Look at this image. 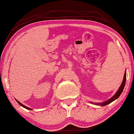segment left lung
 <instances>
[{"instance_id": "left-lung-1", "label": "left lung", "mask_w": 134, "mask_h": 134, "mask_svg": "<svg viewBox=\"0 0 134 134\" xmlns=\"http://www.w3.org/2000/svg\"><path fill=\"white\" fill-rule=\"evenodd\" d=\"M125 82H126V72H125V74H124V77H123V82H122L121 86H120V88L118 89V90L117 91V92L116 93L115 95H114V96L113 97H111L110 98L109 100H107L106 102H103V103H100V104H97V105H102V106H104V105H108V104H110L111 102H113L114 100H115L116 99H117L118 98L120 97V95H121L122 92H123V89H124V87H125Z\"/></svg>"}]
</instances>
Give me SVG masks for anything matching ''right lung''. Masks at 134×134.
I'll return each mask as SVG.
<instances>
[{
	"mask_svg": "<svg viewBox=\"0 0 134 134\" xmlns=\"http://www.w3.org/2000/svg\"><path fill=\"white\" fill-rule=\"evenodd\" d=\"M16 100V101H17V102H18V104H20V105H21V106H22V107H23V108H25V109H29V110H32V109H30V108H27V107L25 106V105H23V104H21V103H20V102H19V101H18V100Z\"/></svg>",
	"mask_w": 134,
	"mask_h": 134,
	"instance_id": "1",
	"label": "right lung"
}]
</instances>
